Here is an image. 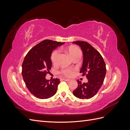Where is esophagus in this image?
<instances>
[{"label": "esophagus", "instance_id": "34e87169", "mask_svg": "<svg viewBox=\"0 0 130 130\" xmlns=\"http://www.w3.org/2000/svg\"><path fill=\"white\" fill-rule=\"evenodd\" d=\"M62 80L65 81H70V79H68V78H63Z\"/></svg>", "mask_w": 130, "mask_h": 130}]
</instances>
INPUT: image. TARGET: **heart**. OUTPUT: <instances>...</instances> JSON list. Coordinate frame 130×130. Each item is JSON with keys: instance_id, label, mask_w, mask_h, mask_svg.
<instances>
[{"instance_id": "heart-1", "label": "heart", "mask_w": 130, "mask_h": 130, "mask_svg": "<svg viewBox=\"0 0 130 130\" xmlns=\"http://www.w3.org/2000/svg\"><path fill=\"white\" fill-rule=\"evenodd\" d=\"M67 50L69 54L72 58L76 57V56L78 55H81V51L76 46H70ZM58 54L59 51L57 50H55L54 51L52 55H51V60H52V62L53 64H56L57 63ZM73 72L74 71L72 69L65 68L62 69L60 73L66 76L69 77L72 75Z\"/></svg>"}]
</instances>
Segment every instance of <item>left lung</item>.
<instances>
[{
  "instance_id": "8db88e82",
  "label": "left lung",
  "mask_w": 130,
  "mask_h": 130,
  "mask_svg": "<svg viewBox=\"0 0 130 130\" xmlns=\"http://www.w3.org/2000/svg\"><path fill=\"white\" fill-rule=\"evenodd\" d=\"M81 47L83 53V63L80 73L86 75L87 83L77 80L78 86L73 90L74 96L81 99H88L96 95L103 84L106 73L104 59L98 50L84 41L73 42Z\"/></svg>"
}]
</instances>
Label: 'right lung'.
Segmentation results:
<instances>
[{
    "mask_svg": "<svg viewBox=\"0 0 130 130\" xmlns=\"http://www.w3.org/2000/svg\"><path fill=\"white\" fill-rule=\"evenodd\" d=\"M64 43L49 40L41 42L27 53L22 64V76L30 92L38 99H44L56 94L60 81L46 80L52 66L51 55L58 46Z\"/></svg>",
    "mask_w": 130,
    "mask_h": 130,
    "instance_id": "add662e5",
    "label": "right lung"
}]
</instances>
